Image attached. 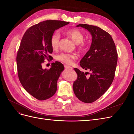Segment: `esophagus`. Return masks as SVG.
<instances>
[{"label":"esophagus","instance_id":"obj_1","mask_svg":"<svg viewBox=\"0 0 134 134\" xmlns=\"http://www.w3.org/2000/svg\"><path fill=\"white\" fill-rule=\"evenodd\" d=\"M64 68L65 69H70V70H72V68L69 66H68L66 65H64Z\"/></svg>","mask_w":134,"mask_h":134}]
</instances>
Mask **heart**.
Masks as SVG:
<instances>
[{
	"mask_svg": "<svg viewBox=\"0 0 134 134\" xmlns=\"http://www.w3.org/2000/svg\"><path fill=\"white\" fill-rule=\"evenodd\" d=\"M65 33L78 45V48L82 51L87 49V44L83 41L84 35L79 30L76 28H70L66 30ZM60 34L59 32L56 31L52 34L50 38V43L53 49H57L59 46L60 40ZM76 59V56L74 54H68L63 52L56 56V59L60 62L68 65H71L74 63L75 60Z\"/></svg>",
	"mask_w": 134,
	"mask_h": 134,
	"instance_id": "b5f03b06",
	"label": "heart"
}]
</instances>
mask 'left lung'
I'll use <instances>...</instances> for the list:
<instances>
[{
	"instance_id": "obj_1",
	"label": "left lung",
	"mask_w": 134,
	"mask_h": 134,
	"mask_svg": "<svg viewBox=\"0 0 134 134\" xmlns=\"http://www.w3.org/2000/svg\"><path fill=\"white\" fill-rule=\"evenodd\" d=\"M92 36L89 50L80 61V66L90 72L74 68L77 79L73 83L76 97L83 102H94L104 94L115 78L117 63V52L114 41L108 32L100 28L79 24ZM88 74L90 75L87 76Z\"/></svg>"
}]
</instances>
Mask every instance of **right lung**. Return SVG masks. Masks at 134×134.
<instances>
[{
  "label": "right lung",
  "mask_w": 134,
  "mask_h": 134,
  "mask_svg": "<svg viewBox=\"0 0 134 134\" xmlns=\"http://www.w3.org/2000/svg\"><path fill=\"white\" fill-rule=\"evenodd\" d=\"M69 22L47 20L30 27L22 38L17 52L18 76L25 90L35 98L46 100L53 96L57 90V81L64 69L59 62L52 63L49 69H43L45 60H51V35L56 30Z\"/></svg>",
  "instance_id": "right-lung-1"
}]
</instances>
